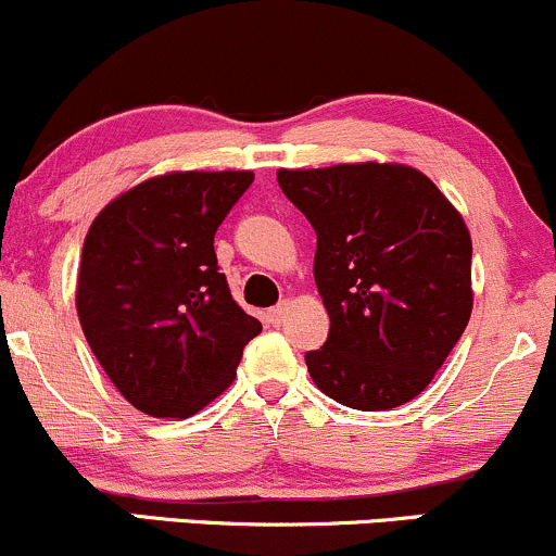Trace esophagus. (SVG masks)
<instances>
[{
    "label": "esophagus",
    "mask_w": 556,
    "mask_h": 556,
    "mask_svg": "<svg viewBox=\"0 0 556 556\" xmlns=\"http://www.w3.org/2000/svg\"><path fill=\"white\" fill-rule=\"evenodd\" d=\"M287 314H290V303H279L277 308H271L269 314H266V321L271 324V327H282V324L287 321Z\"/></svg>",
    "instance_id": "1"
}]
</instances>
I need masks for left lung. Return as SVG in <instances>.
Listing matches in <instances>:
<instances>
[{
	"label": "left lung",
	"instance_id": "1",
	"mask_svg": "<svg viewBox=\"0 0 556 556\" xmlns=\"http://www.w3.org/2000/svg\"><path fill=\"white\" fill-rule=\"evenodd\" d=\"M316 229L314 277L329 314L311 379L340 405L389 410L418 397L473 311V242L463 216L405 164L279 169Z\"/></svg>",
	"mask_w": 556,
	"mask_h": 556
}]
</instances>
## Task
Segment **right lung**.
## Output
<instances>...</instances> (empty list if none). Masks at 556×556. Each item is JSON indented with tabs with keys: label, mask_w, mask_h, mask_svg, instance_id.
Returning a JSON list of instances; mask_svg holds the SVG:
<instances>
[{
	"label": "right lung",
	"mask_w": 556,
	"mask_h": 556,
	"mask_svg": "<svg viewBox=\"0 0 556 556\" xmlns=\"http://www.w3.org/2000/svg\"><path fill=\"white\" fill-rule=\"evenodd\" d=\"M253 172H169L101 208L78 271V318L119 394L188 418L232 384L258 318L229 295L214 235Z\"/></svg>",
	"instance_id": "add662e5"
}]
</instances>
